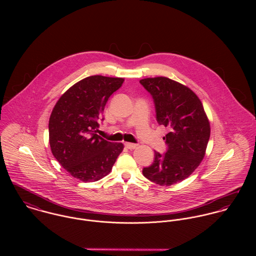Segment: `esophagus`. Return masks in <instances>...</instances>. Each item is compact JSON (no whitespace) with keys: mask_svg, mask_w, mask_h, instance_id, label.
<instances>
[{"mask_svg":"<svg viewBox=\"0 0 256 256\" xmlns=\"http://www.w3.org/2000/svg\"><path fill=\"white\" fill-rule=\"evenodd\" d=\"M125 146L127 148H129V150H134V148H136L138 145L137 144H133V143H125Z\"/></svg>","mask_w":256,"mask_h":256,"instance_id":"34e87169","label":"esophagus"}]
</instances>
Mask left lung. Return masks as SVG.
I'll list each match as a JSON object with an SVG mask.
<instances>
[{
  "label": "left lung",
  "mask_w": 256,
  "mask_h": 256,
  "mask_svg": "<svg viewBox=\"0 0 256 256\" xmlns=\"http://www.w3.org/2000/svg\"><path fill=\"white\" fill-rule=\"evenodd\" d=\"M140 82L154 98L158 123L170 129L164 137L166 152H154V162L144 168L143 174L162 186L180 182L205 156L210 121L201 100L188 86L166 76L146 78Z\"/></svg>",
  "instance_id": "8db88e82"
}]
</instances>
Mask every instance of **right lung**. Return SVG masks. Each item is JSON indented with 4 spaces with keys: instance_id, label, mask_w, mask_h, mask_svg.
<instances>
[{
    "instance_id": "1",
    "label": "right lung",
    "mask_w": 256,
    "mask_h": 256,
    "mask_svg": "<svg viewBox=\"0 0 256 256\" xmlns=\"http://www.w3.org/2000/svg\"><path fill=\"white\" fill-rule=\"evenodd\" d=\"M123 78L90 76L76 82L58 100L49 118V144L59 164L84 182L106 176L124 148L96 134L110 96Z\"/></svg>"
}]
</instances>
